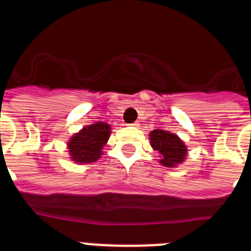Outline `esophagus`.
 <instances>
[{
    "label": "esophagus",
    "mask_w": 251,
    "mask_h": 251,
    "mask_svg": "<svg viewBox=\"0 0 251 251\" xmlns=\"http://www.w3.org/2000/svg\"><path fill=\"white\" fill-rule=\"evenodd\" d=\"M129 126H132V127H139V123L138 122H134V123H130Z\"/></svg>",
    "instance_id": "obj_1"
}]
</instances>
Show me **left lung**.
Here are the masks:
<instances>
[{
	"label": "left lung",
	"instance_id": "8db88e82",
	"mask_svg": "<svg viewBox=\"0 0 251 251\" xmlns=\"http://www.w3.org/2000/svg\"><path fill=\"white\" fill-rule=\"evenodd\" d=\"M151 146L161 153V163L167 167H174L185 159L186 146L176 136L166 130L156 129L150 134Z\"/></svg>",
	"mask_w": 251,
	"mask_h": 251
}]
</instances>
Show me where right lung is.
Here are the masks:
<instances>
[{"label": "right lung", "mask_w": 251, "mask_h": 251, "mask_svg": "<svg viewBox=\"0 0 251 251\" xmlns=\"http://www.w3.org/2000/svg\"><path fill=\"white\" fill-rule=\"evenodd\" d=\"M109 124L103 122L83 128L69 142V152L72 159L79 163H92L100 158L101 148L109 138Z\"/></svg>", "instance_id": "add662e5"}]
</instances>
